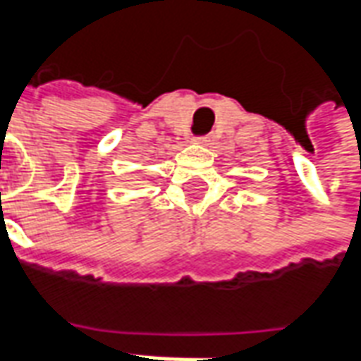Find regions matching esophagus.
Masks as SVG:
<instances>
[{
    "mask_svg": "<svg viewBox=\"0 0 361 361\" xmlns=\"http://www.w3.org/2000/svg\"><path fill=\"white\" fill-rule=\"evenodd\" d=\"M193 141H195V142H203V145H204V142L211 141V137H209V135H201V137H193Z\"/></svg>",
    "mask_w": 361,
    "mask_h": 361,
    "instance_id": "obj_1",
    "label": "esophagus"
}]
</instances>
